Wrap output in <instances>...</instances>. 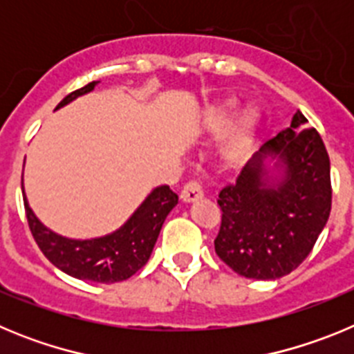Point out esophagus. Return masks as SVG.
I'll return each instance as SVG.
<instances>
[{"mask_svg": "<svg viewBox=\"0 0 354 354\" xmlns=\"http://www.w3.org/2000/svg\"><path fill=\"white\" fill-rule=\"evenodd\" d=\"M202 196H204V192H202V187L195 180H189V183L184 184L183 192H180V200L183 202H195V200H200Z\"/></svg>", "mask_w": 354, "mask_h": 354, "instance_id": "34e87169", "label": "esophagus"}]
</instances>
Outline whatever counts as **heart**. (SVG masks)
<instances>
[{"instance_id":"1","label":"heart","mask_w":354,"mask_h":354,"mask_svg":"<svg viewBox=\"0 0 354 354\" xmlns=\"http://www.w3.org/2000/svg\"><path fill=\"white\" fill-rule=\"evenodd\" d=\"M237 102L234 99L220 102V104L211 106L204 117L205 133L218 136L225 133L228 127L234 124V118L237 115ZM259 126V115L255 109H246L243 117L234 124V127L228 133L223 145V158L230 165H239L246 161L252 154L253 143H255V133Z\"/></svg>"}]
</instances>
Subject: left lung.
I'll return each instance as SVG.
<instances>
[{
  "label": "left lung",
  "mask_w": 354,
  "mask_h": 354,
  "mask_svg": "<svg viewBox=\"0 0 354 354\" xmlns=\"http://www.w3.org/2000/svg\"><path fill=\"white\" fill-rule=\"evenodd\" d=\"M296 111L290 127L266 142L234 184L218 196V257L237 274L274 280L296 270L312 252L331 211L330 158L321 134ZM278 157L284 174L264 178L263 158Z\"/></svg>",
  "instance_id": "obj_1"
}]
</instances>
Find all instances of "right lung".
<instances>
[{
  "label": "right lung",
  "mask_w": 354,
  "mask_h": 354,
  "mask_svg": "<svg viewBox=\"0 0 354 354\" xmlns=\"http://www.w3.org/2000/svg\"><path fill=\"white\" fill-rule=\"evenodd\" d=\"M95 84L97 81H92L83 88L68 93L56 109L93 90ZM23 198L31 236L49 262L71 277L99 283L122 282L142 270L149 261L168 212L179 202V196L171 192L170 186L156 187L117 232L97 239L76 241L58 236L44 227L28 205L26 196L23 195Z\"/></svg>",
  "instance_id": "right-lung-1"
}]
</instances>
